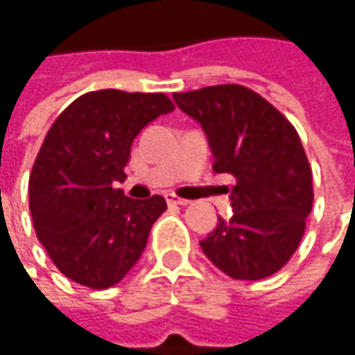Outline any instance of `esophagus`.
Masks as SVG:
<instances>
[{
    "instance_id": "1",
    "label": "esophagus",
    "mask_w": 355,
    "mask_h": 355,
    "mask_svg": "<svg viewBox=\"0 0 355 355\" xmlns=\"http://www.w3.org/2000/svg\"><path fill=\"white\" fill-rule=\"evenodd\" d=\"M166 201H168L171 205H187V203H189V199H180V197L173 195V193L166 195Z\"/></svg>"
}]
</instances>
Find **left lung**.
<instances>
[{
  "label": "left lung",
  "mask_w": 355,
  "mask_h": 355,
  "mask_svg": "<svg viewBox=\"0 0 355 355\" xmlns=\"http://www.w3.org/2000/svg\"><path fill=\"white\" fill-rule=\"evenodd\" d=\"M195 119L214 154V171L236 178L230 218L199 245L228 277L257 282L279 271L302 241L313 209V173L292 123L239 84L173 94Z\"/></svg>",
  "instance_id": "obj_1"
}]
</instances>
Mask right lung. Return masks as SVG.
<instances>
[{
    "label": "right lung",
    "mask_w": 355,
    "mask_h": 355,
    "mask_svg": "<svg viewBox=\"0 0 355 355\" xmlns=\"http://www.w3.org/2000/svg\"><path fill=\"white\" fill-rule=\"evenodd\" d=\"M173 110L160 92L98 90L76 98L51 125L28 197L36 236L65 277L105 290L139 261L166 201L131 199L116 182L125 180L137 133Z\"/></svg>",
    "instance_id": "1"
}]
</instances>
